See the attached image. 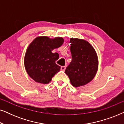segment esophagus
Returning <instances> with one entry per match:
<instances>
[{
    "instance_id": "esophagus-1",
    "label": "esophagus",
    "mask_w": 124,
    "mask_h": 124,
    "mask_svg": "<svg viewBox=\"0 0 124 124\" xmlns=\"http://www.w3.org/2000/svg\"><path fill=\"white\" fill-rule=\"evenodd\" d=\"M65 68H66L65 66H62V67H61V70H62L64 71L65 70Z\"/></svg>"
}]
</instances>
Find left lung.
Wrapping results in <instances>:
<instances>
[{
	"label": "left lung",
	"mask_w": 124,
	"mask_h": 124,
	"mask_svg": "<svg viewBox=\"0 0 124 124\" xmlns=\"http://www.w3.org/2000/svg\"><path fill=\"white\" fill-rule=\"evenodd\" d=\"M72 62L65 69L74 87L85 85L95 76L98 68V59L92 46L84 39L70 38Z\"/></svg>",
	"instance_id": "left-lung-1"
}]
</instances>
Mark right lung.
<instances>
[{
    "mask_svg": "<svg viewBox=\"0 0 124 124\" xmlns=\"http://www.w3.org/2000/svg\"><path fill=\"white\" fill-rule=\"evenodd\" d=\"M64 43L60 37L50 39L47 37L35 38L27 48L24 64L29 76L36 82L47 84L59 72L60 67L56 64L59 55L52 51Z\"/></svg>",
    "mask_w": 124,
    "mask_h": 124,
    "instance_id": "obj_1",
    "label": "right lung"
}]
</instances>
